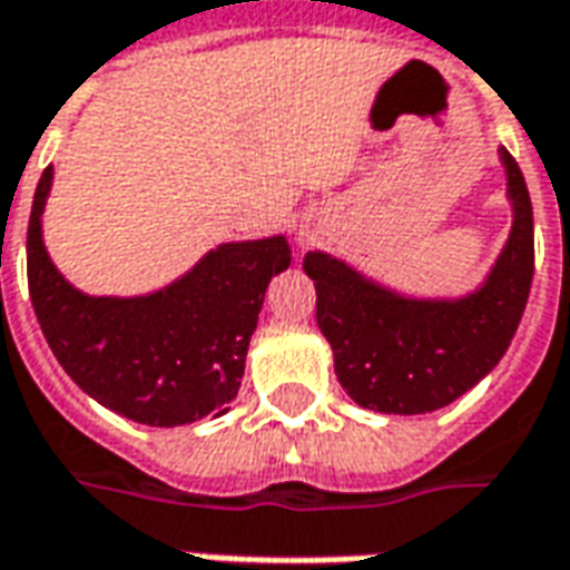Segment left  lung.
I'll list each match as a JSON object with an SVG mask.
<instances>
[{
  "mask_svg": "<svg viewBox=\"0 0 570 570\" xmlns=\"http://www.w3.org/2000/svg\"><path fill=\"white\" fill-rule=\"evenodd\" d=\"M510 235L485 277L461 296H412L323 249L302 268L317 289V326L347 396L382 415H424L476 387L513 342L534 277V216L525 176L498 149Z\"/></svg>",
  "mask_w": 570,
  "mask_h": 570,
  "instance_id": "1",
  "label": "left lung"
}]
</instances>
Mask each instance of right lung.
<instances>
[{
	"instance_id": "1",
	"label": "right lung",
	"mask_w": 570,
	"mask_h": 570,
	"mask_svg": "<svg viewBox=\"0 0 570 570\" xmlns=\"http://www.w3.org/2000/svg\"><path fill=\"white\" fill-rule=\"evenodd\" d=\"M48 167L27 228V277L57 363L100 406L149 428H179L228 412L272 277L289 268L284 235L225 240L186 274L140 296H91L48 256L42 213Z\"/></svg>"
}]
</instances>
